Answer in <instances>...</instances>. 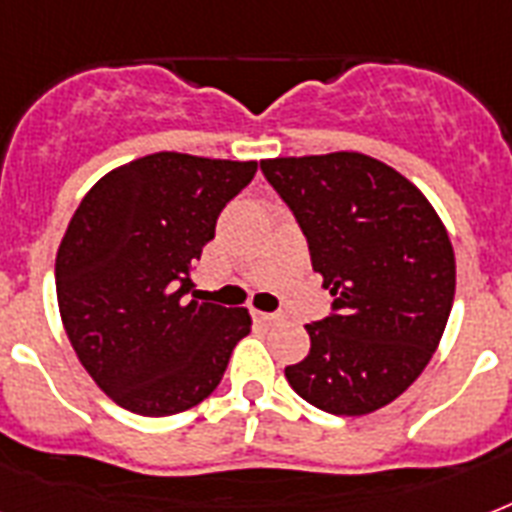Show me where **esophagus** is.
<instances>
[{"label": "esophagus", "mask_w": 512, "mask_h": 512, "mask_svg": "<svg viewBox=\"0 0 512 512\" xmlns=\"http://www.w3.org/2000/svg\"><path fill=\"white\" fill-rule=\"evenodd\" d=\"M257 319L263 321V324H281L284 316L281 313H257Z\"/></svg>", "instance_id": "1"}]
</instances>
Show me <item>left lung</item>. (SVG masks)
Returning a JSON list of instances; mask_svg holds the SVG:
<instances>
[{"label": "left lung", "mask_w": 512, "mask_h": 512, "mask_svg": "<svg viewBox=\"0 0 512 512\" xmlns=\"http://www.w3.org/2000/svg\"><path fill=\"white\" fill-rule=\"evenodd\" d=\"M335 297L284 369L308 404L361 417L398 398L436 353L454 303V249L425 193L358 151L263 159Z\"/></svg>", "instance_id": "obj_1"}]
</instances>
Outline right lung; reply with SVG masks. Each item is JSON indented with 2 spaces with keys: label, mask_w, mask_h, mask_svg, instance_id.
Instances as JSON below:
<instances>
[{
  "label": "right lung",
  "mask_w": 512,
  "mask_h": 512,
  "mask_svg": "<svg viewBox=\"0 0 512 512\" xmlns=\"http://www.w3.org/2000/svg\"><path fill=\"white\" fill-rule=\"evenodd\" d=\"M255 172L257 162L159 151L100 177L76 207L55 260L60 319L124 409L167 417L201 404L249 335L247 308L188 292L217 215Z\"/></svg>",
  "instance_id": "add662e5"
}]
</instances>
